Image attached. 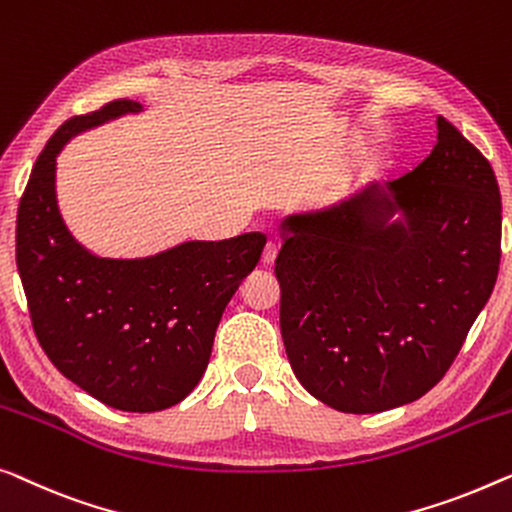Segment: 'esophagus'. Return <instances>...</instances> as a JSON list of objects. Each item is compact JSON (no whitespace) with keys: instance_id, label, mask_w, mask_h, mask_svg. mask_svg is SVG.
<instances>
[{"instance_id":"obj_1","label":"esophagus","mask_w":512,"mask_h":512,"mask_svg":"<svg viewBox=\"0 0 512 512\" xmlns=\"http://www.w3.org/2000/svg\"><path fill=\"white\" fill-rule=\"evenodd\" d=\"M277 251H279L277 242H268V244H265L263 256H261V263H263V265H272L274 258H277Z\"/></svg>"}]
</instances>
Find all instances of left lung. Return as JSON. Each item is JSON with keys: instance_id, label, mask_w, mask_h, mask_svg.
I'll use <instances>...</instances> for the list:
<instances>
[{"instance_id": "1", "label": "left lung", "mask_w": 512, "mask_h": 512, "mask_svg": "<svg viewBox=\"0 0 512 512\" xmlns=\"http://www.w3.org/2000/svg\"><path fill=\"white\" fill-rule=\"evenodd\" d=\"M436 129L429 157L385 189L281 221L288 362L337 411L381 413L432 390L496 284L494 170L448 120Z\"/></svg>"}]
</instances>
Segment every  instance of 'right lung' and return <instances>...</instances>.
<instances>
[{
	"label": "right lung",
	"instance_id": "add662e5",
	"mask_svg": "<svg viewBox=\"0 0 512 512\" xmlns=\"http://www.w3.org/2000/svg\"><path fill=\"white\" fill-rule=\"evenodd\" d=\"M140 110L117 99L53 133L20 198L16 263L50 362L99 402L150 413L201 381L221 314L256 268L265 235L191 240L147 258H101L73 238L57 207V154L76 133Z\"/></svg>",
	"mask_w": 512,
	"mask_h": 512
}]
</instances>
